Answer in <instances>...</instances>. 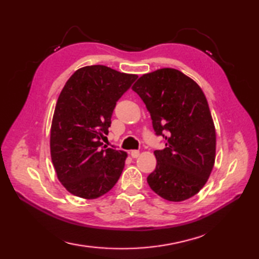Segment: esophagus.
Masks as SVG:
<instances>
[{
	"label": "esophagus",
	"instance_id": "esophagus-1",
	"mask_svg": "<svg viewBox=\"0 0 259 259\" xmlns=\"http://www.w3.org/2000/svg\"><path fill=\"white\" fill-rule=\"evenodd\" d=\"M131 156L133 157V158H137V157L140 156V150H136V149L131 150Z\"/></svg>",
	"mask_w": 259,
	"mask_h": 259
}]
</instances>
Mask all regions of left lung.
Instances as JSON below:
<instances>
[{"label":"left lung","mask_w":259,"mask_h":259,"mask_svg":"<svg viewBox=\"0 0 259 259\" xmlns=\"http://www.w3.org/2000/svg\"><path fill=\"white\" fill-rule=\"evenodd\" d=\"M149 112L165 148L155 150L156 169L147 177L151 190L180 202L197 194L215 160L217 135L204 93L188 75L172 68L143 74L133 85Z\"/></svg>","instance_id":"left-lung-1"}]
</instances>
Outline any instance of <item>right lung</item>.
<instances>
[{"label": "right lung", "instance_id": "right-lung-1", "mask_svg": "<svg viewBox=\"0 0 259 259\" xmlns=\"http://www.w3.org/2000/svg\"><path fill=\"white\" fill-rule=\"evenodd\" d=\"M137 79L96 65L78 69L66 82L56 104L50 155L57 177L83 199L109 192L121 176L126 153L103 146L116 102Z\"/></svg>", "mask_w": 259, "mask_h": 259}]
</instances>
